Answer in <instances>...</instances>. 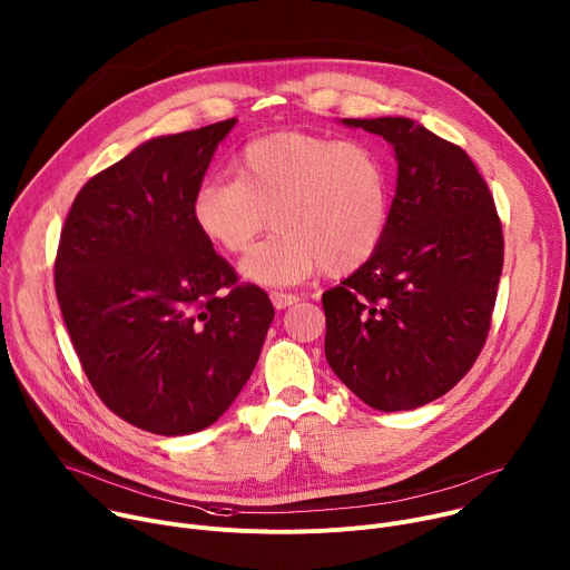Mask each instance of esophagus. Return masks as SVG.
Here are the masks:
<instances>
[{"instance_id":"obj_1","label":"esophagus","mask_w":570,"mask_h":570,"mask_svg":"<svg viewBox=\"0 0 570 570\" xmlns=\"http://www.w3.org/2000/svg\"><path fill=\"white\" fill-rule=\"evenodd\" d=\"M271 299H273L275 308H286V306H293L299 302V297L295 293H282V291H273Z\"/></svg>"}]
</instances>
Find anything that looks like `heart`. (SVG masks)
<instances>
[{
  "label": "heart",
  "mask_w": 570,
  "mask_h": 570,
  "mask_svg": "<svg viewBox=\"0 0 570 570\" xmlns=\"http://www.w3.org/2000/svg\"><path fill=\"white\" fill-rule=\"evenodd\" d=\"M390 171L361 139L275 132L236 157V178L205 180L191 200L198 232L227 255L246 253L240 273L264 286H291L315 271L345 275L381 246L390 223Z\"/></svg>",
  "instance_id": "heart-1"
}]
</instances>
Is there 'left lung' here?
I'll list each match as a JSON object with an SVG mask.
<instances>
[{"instance_id": "left-lung-1", "label": "left lung", "mask_w": 570, "mask_h": 570, "mask_svg": "<svg viewBox=\"0 0 570 570\" xmlns=\"http://www.w3.org/2000/svg\"><path fill=\"white\" fill-rule=\"evenodd\" d=\"M343 124L390 141L399 171L379 250L322 293L324 356L370 409L413 411L446 394L490 334L503 227L460 146L405 117Z\"/></svg>"}]
</instances>
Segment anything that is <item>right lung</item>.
<instances>
[{
  "label": "right lung",
  "mask_w": 570,
  "mask_h": 570,
  "mask_svg": "<svg viewBox=\"0 0 570 570\" xmlns=\"http://www.w3.org/2000/svg\"><path fill=\"white\" fill-rule=\"evenodd\" d=\"M234 124L144 141L83 185L60 232L53 282L76 356L108 409L155 435L212 426L275 317L191 218Z\"/></svg>",
  "instance_id": "right-lung-1"
}]
</instances>
